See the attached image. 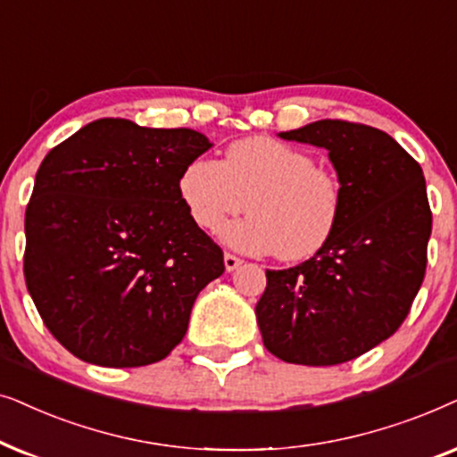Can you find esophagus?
<instances>
[{
  "label": "esophagus",
  "mask_w": 457,
  "mask_h": 457,
  "mask_svg": "<svg viewBox=\"0 0 457 457\" xmlns=\"http://www.w3.org/2000/svg\"><path fill=\"white\" fill-rule=\"evenodd\" d=\"M223 265H225V271H234V270H238V267L242 265V259L234 257V254H229V253H225Z\"/></svg>",
  "instance_id": "1"
}]
</instances>
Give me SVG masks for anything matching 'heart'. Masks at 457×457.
<instances>
[{
	"instance_id": "obj_1",
	"label": "heart",
	"mask_w": 457,
	"mask_h": 457,
	"mask_svg": "<svg viewBox=\"0 0 457 457\" xmlns=\"http://www.w3.org/2000/svg\"><path fill=\"white\" fill-rule=\"evenodd\" d=\"M178 192L200 229H217L246 209L219 238L234 251L284 261L313 257L332 238L340 217V184L315 158L273 137L234 142L223 162L198 156L181 171Z\"/></svg>"
}]
</instances>
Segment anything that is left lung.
Instances as JSON below:
<instances>
[{"label":"left lung","instance_id":"obj_1","mask_svg":"<svg viewBox=\"0 0 457 457\" xmlns=\"http://www.w3.org/2000/svg\"><path fill=\"white\" fill-rule=\"evenodd\" d=\"M328 150L340 217L305 263L267 271L254 315L265 349L301 366H337L393 337L427 271L433 215L422 169L388 133L315 120L278 133Z\"/></svg>","mask_w":457,"mask_h":457}]
</instances>
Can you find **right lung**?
I'll return each mask as SVG.
<instances>
[{
	"instance_id": "right-lung-1",
	"label": "right lung",
	"mask_w": 457,
	"mask_h": 457,
	"mask_svg": "<svg viewBox=\"0 0 457 457\" xmlns=\"http://www.w3.org/2000/svg\"><path fill=\"white\" fill-rule=\"evenodd\" d=\"M212 142L97 119L44 158L24 215V279L64 349L104 368L161 361L186 337L223 253L187 215L179 175Z\"/></svg>"
}]
</instances>
